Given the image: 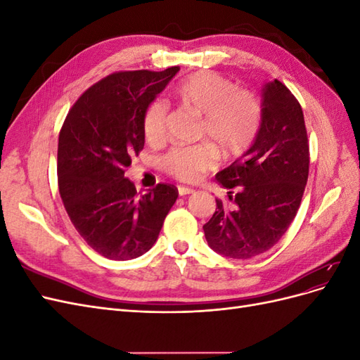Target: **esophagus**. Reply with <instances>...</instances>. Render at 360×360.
I'll list each match as a JSON object with an SVG mask.
<instances>
[{
  "instance_id": "esophagus-1",
  "label": "esophagus",
  "mask_w": 360,
  "mask_h": 360,
  "mask_svg": "<svg viewBox=\"0 0 360 360\" xmlns=\"http://www.w3.org/2000/svg\"><path fill=\"white\" fill-rule=\"evenodd\" d=\"M189 193H193V189H192V188L179 186V195H180V197H184V195H189Z\"/></svg>"
}]
</instances>
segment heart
<instances>
[{
    "instance_id": "b5f03b06",
    "label": "heart",
    "mask_w": 360,
    "mask_h": 360,
    "mask_svg": "<svg viewBox=\"0 0 360 360\" xmlns=\"http://www.w3.org/2000/svg\"><path fill=\"white\" fill-rule=\"evenodd\" d=\"M179 103L202 115L198 135L219 148L224 158L245 153L254 143L261 124V102L246 89L214 72H200L179 82L172 90ZM165 132V106L153 102L144 115V135L150 143ZM217 159L210 144L176 147L163 159L165 169L181 181H195L210 169Z\"/></svg>"
}]
</instances>
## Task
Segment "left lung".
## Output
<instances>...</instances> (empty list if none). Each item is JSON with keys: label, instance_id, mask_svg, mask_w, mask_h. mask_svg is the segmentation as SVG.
<instances>
[{"label": "left lung", "instance_id": "8db88e82", "mask_svg": "<svg viewBox=\"0 0 360 360\" xmlns=\"http://www.w3.org/2000/svg\"><path fill=\"white\" fill-rule=\"evenodd\" d=\"M309 174V146L302 106L281 81L263 89V115L254 144L216 174L228 189L225 204L202 230L214 252L248 259L264 254L296 217Z\"/></svg>", "mask_w": 360, "mask_h": 360}]
</instances>
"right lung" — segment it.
<instances>
[{
	"instance_id": "right-lung-1",
	"label": "right lung",
	"mask_w": 360,
	"mask_h": 360,
	"mask_svg": "<svg viewBox=\"0 0 360 360\" xmlns=\"http://www.w3.org/2000/svg\"><path fill=\"white\" fill-rule=\"evenodd\" d=\"M180 68L108 75L70 108L58 136V189L76 231L105 258L146 254L179 197L159 183L146 195L124 177L144 148V115Z\"/></svg>"
}]
</instances>
